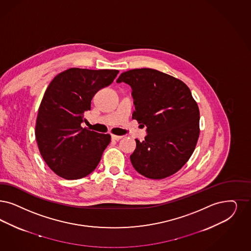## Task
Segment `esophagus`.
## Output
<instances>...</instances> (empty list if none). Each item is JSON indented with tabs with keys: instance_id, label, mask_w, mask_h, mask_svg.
Returning a JSON list of instances; mask_svg holds the SVG:
<instances>
[{
	"instance_id": "34e87169",
	"label": "esophagus",
	"mask_w": 251,
	"mask_h": 251,
	"mask_svg": "<svg viewBox=\"0 0 251 251\" xmlns=\"http://www.w3.org/2000/svg\"><path fill=\"white\" fill-rule=\"evenodd\" d=\"M123 138V136H116V135H112V139L113 140H120Z\"/></svg>"
}]
</instances>
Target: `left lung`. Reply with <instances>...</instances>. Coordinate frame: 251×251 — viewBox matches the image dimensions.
Listing matches in <instances>:
<instances>
[{"label": "left lung", "instance_id": "obj_1", "mask_svg": "<svg viewBox=\"0 0 251 251\" xmlns=\"http://www.w3.org/2000/svg\"><path fill=\"white\" fill-rule=\"evenodd\" d=\"M132 89V119L146 126L143 141L130 155L134 168L152 179L171 176L186 164L199 137V109L180 80L153 69L123 73L116 83Z\"/></svg>", "mask_w": 251, "mask_h": 251}]
</instances>
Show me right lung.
I'll return each mask as SVG.
<instances>
[{
	"mask_svg": "<svg viewBox=\"0 0 251 251\" xmlns=\"http://www.w3.org/2000/svg\"><path fill=\"white\" fill-rule=\"evenodd\" d=\"M119 71L72 68L56 75L38 111L35 137L47 166L66 179L89 175L111 141L109 134L83 128L94 95L112 84Z\"/></svg>",
	"mask_w": 251,
	"mask_h": 251,
	"instance_id": "1",
	"label": "right lung"
}]
</instances>
